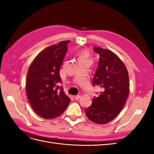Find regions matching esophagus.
<instances>
[{
	"label": "esophagus",
	"mask_w": 154,
	"mask_h": 154,
	"mask_svg": "<svg viewBox=\"0 0 154 154\" xmlns=\"http://www.w3.org/2000/svg\"><path fill=\"white\" fill-rule=\"evenodd\" d=\"M80 97H81V96L77 95L76 96H74V100H78L80 99Z\"/></svg>",
	"instance_id": "obj_1"
}]
</instances>
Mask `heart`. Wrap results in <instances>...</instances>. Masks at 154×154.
Instances as JSON below:
<instances>
[{"label":"heart","mask_w":154,"mask_h":154,"mask_svg":"<svg viewBox=\"0 0 154 154\" xmlns=\"http://www.w3.org/2000/svg\"><path fill=\"white\" fill-rule=\"evenodd\" d=\"M88 55V53L86 52V51H84V52H83L82 54V57H86Z\"/></svg>","instance_id":"heart-1"}]
</instances>
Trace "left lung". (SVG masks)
Instances as JSON below:
<instances>
[{
  "mask_svg": "<svg viewBox=\"0 0 154 154\" xmlns=\"http://www.w3.org/2000/svg\"><path fill=\"white\" fill-rule=\"evenodd\" d=\"M99 55L98 66L92 85L102 88L99 96H94L92 105L85 109L87 117L97 124L113 120L124 106L129 94L128 73L123 62L109 49L94 47Z\"/></svg>",
  "mask_w": 154,
  "mask_h": 154,
  "instance_id": "left-lung-1",
  "label": "left lung"
}]
</instances>
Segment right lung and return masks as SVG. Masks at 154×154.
<instances>
[{"instance_id":"add662e5","label":"right lung","mask_w":154,"mask_h":154,"mask_svg":"<svg viewBox=\"0 0 154 154\" xmlns=\"http://www.w3.org/2000/svg\"><path fill=\"white\" fill-rule=\"evenodd\" d=\"M69 40L60 42L39 53L29 68L26 80L27 98L35 112L52 119L61 115L71 100L65 94L60 69L67 53Z\"/></svg>"}]
</instances>
